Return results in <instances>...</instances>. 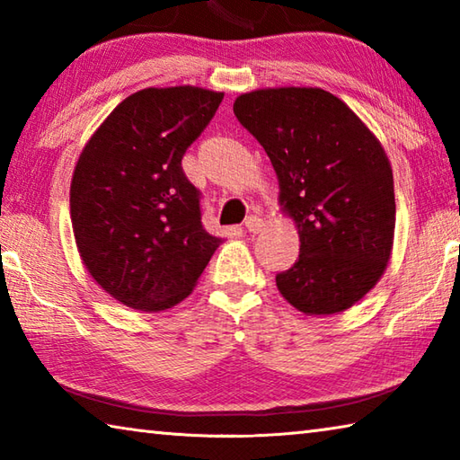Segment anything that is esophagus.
Returning a JSON list of instances; mask_svg holds the SVG:
<instances>
[{
    "mask_svg": "<svg viewBox=\"0 0 460 460\" xmlns=\"http://www.w3.org/2000/svg\"><path fill=\"white\" fill-rule=\"evenodd\" d=\"M264 226H266L264 218H260V216H248L246 230H248L250 234H260V232L264 230Z\"/></svg>",
    "mask_w": 460,
    "mask_h": 460,
    "instance_id": "obj_1",
    "label": "esophagus"
}]
</instances>
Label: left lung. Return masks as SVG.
<instances>
[{
    "instance_id": "1",
    "label": "left lung",
    "mask_w": 460,
    "mask_h": 460,
    "mask_svg": "<svg viewBox=\"0 0 460 460\" xmlns=\"http://www.w3.org/2000/svg\"><path fill=\"white\" fill-rule=\"evenodd\" d=\"M234 114L270 158L300 256L276 286L308 316L341 314L383 279L394 244L391 160L370 128L320 88L240 93Z\"/></svg>"
}]
</instances>
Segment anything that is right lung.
<instances>
[{
	"instance_id": "right-lung-1",
	"label": "right lung",
	"mask_w": 460,
	"mask_h": 460,
	"mask_svg": "<svg viewBox=\"0 0 460 460\" xmlns=\"http://www.w3.org/2000/svg\"><path fill=\"white\" fill-rule=\"evenodd\" d=\"M222 98L196 85L136 92L75 162L69 216L77 252L92 279L128 308L180 305L222 244L204 230L200 194L181 170V155Z\"/></svg>"
}]
</instances>
